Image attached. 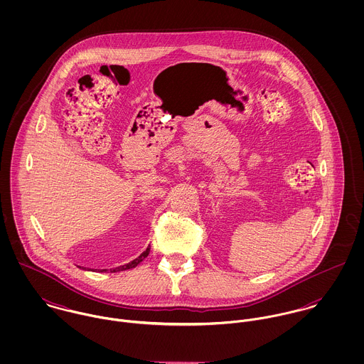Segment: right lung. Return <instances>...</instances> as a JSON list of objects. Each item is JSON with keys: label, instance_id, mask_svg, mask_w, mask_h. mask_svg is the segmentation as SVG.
Listing matches in <instances>:
<instances>
[{"label": "right lung", "instance_id": "1", "mask_svg": "<svg viewBox=\"0 0 364 364\" xmlns=\"http://www.w3.org/2000/svg\"><path fill=\"white\" fill-rule=\"evenodd\" d=\"M149 254H150V247L139 257V258H136L134 260H132V262H129V263H126V264H123V266H119V267H116V269H110V272H122V270H127V269H133V267H136L140 262H143L144 258H147L149 257ZM101 272H106V269H102Z\"/></svg>", "mask_w": 364, "mask_h": 364}]
</instances>
